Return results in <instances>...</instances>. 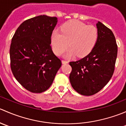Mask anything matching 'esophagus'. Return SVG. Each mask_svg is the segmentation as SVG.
I'll use <instances>...</instances> for the list:
<instances>
[{"mask_svg": "<svg viewBox=\"0 0 126 126\" xmlns=\"http://www.w3.org/2000/svg\"><path fill=\"white\" fill-rule=\"evenodd\" d=\"M62 63H63V64H66V63H68V61H66V60H62Z\"/></svg>", "mask_w": 126, "mask_h": 126, "instance_id": "34e87169", "label": "esophagus"}]
</instances>
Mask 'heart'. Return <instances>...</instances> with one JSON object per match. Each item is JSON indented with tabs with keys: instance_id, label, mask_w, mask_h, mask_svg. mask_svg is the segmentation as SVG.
Instances as JSON below:
<instances>
[{
	"instance_id": "heart-1",
	"label": "heart",
	"mask_w": 126,
	"mask_h": 126,
	"mask_svg": "<svg viewBox=\"0 0 126 126\" xmlns=\"http://www.w3.org/2000/svg\"><path fill=\"white\" fill-rule=\"evenodd\" d=\"M98 38V31L93 25L79 21H71L62 25L61 32L55 30L51 35V45L54 53L60 55L69 46L67 54L70 57L77 55L84 57L94 47Z\"/></svg>"
}]
</instances>
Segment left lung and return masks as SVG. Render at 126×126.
Listing matches in <instances>:
<instances>
[{
    "instance_id": "obj_1",
    "label": "left lung",
    "mask_w": 126,
    "mask_h": 126,
    "mask_svg": "<svg viewBox=\"0 0 126 126\" xmlns=\"http://www.w3.org/2000/svg\"><path fill=\"white\" fill-rule=\"evenodd\" d=\"M97 43L84 58L69 62L72 71L69 80L74 90L84 96H91L105 87L113 74L118 46L112 31L101 22L96 24Z\"/></svg>"
}]
</instances>
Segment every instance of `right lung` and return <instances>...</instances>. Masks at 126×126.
Masks as SVG:
<instances>
[{
	"instance_id": "add662e5",
	"label": "right lung",
	"mask_w": 126,
	"mask_h": 126,
	"mask_svg": "<svg viewBox=\"0 0 126 126\" xmlns=\"http://www.w3.org/2000/svg\"><path fill=\"white\" fill-rule=\"evenodd\" d=\"M57 21L46 15L30 18L19 25L11 39V69L19 83L32 93L46 91L62 66L50 46Z\"/></svg>"
}]
</instances>
